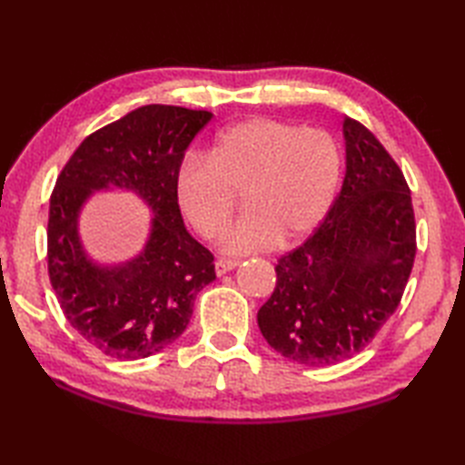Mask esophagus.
I'll return each instance as SVG.
<instances>
[{"label": "esophagus", "instance_id": "esophagus-1", "mask_svg": "<svg viewBox=\"0 0 465 465\" xmlns=\"http://www.w3.org/2000/svg\"><path fill=\"white\" fill-rule=\"evenodd\" d=\"M236 266H239V261H232V259H219V261L214 262V272L219 274V276H223V274H226V272L234 271Z\"/></svg>", "mask_w": 465, "mask_h": 465}]
</instances>
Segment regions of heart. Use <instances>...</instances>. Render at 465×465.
I'll list each match as a JSON object with an SVG mask.
<instances>
[{
    "label": "heart",
    "instance_id": "heart-1",
    "mask_svg": "<svg viewBox=\"0 0 465 465\" xmlns=\"http://www.w3.org/2000/svg\"><path fill=\"white\" fill-rule=\"evenodd\" d=\"M340 171L342 154L328 131L251 117L223 129L206 157L179 163L174 199L193 229L214 239L241 191L244 211L223 232L221 249L251 254L311 234L334 201Z\"/></svg>",
    "mask_w": 465,
    "mask_h": 465
}]
</instances>
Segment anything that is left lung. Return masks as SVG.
I'll list each match as a JSON object with an SVG mask.
<instances>
[{"label": "left lung", "instance_id": "1", "mask_svg": "<svg viewBox=\"0 0 465 465\" xmlns=\"http://www.w3.org/2000/svg\"><path fill=\"white\" fill-rule=\"evenodd\" d=\"M346 174L324 223L276 264L259 328L278 354L322 368L366 348L404 294L416 256L408 183L362 123L344 117Z\"/></svg>", "mask_w": 465, "mask_h": 465}]
</instances>
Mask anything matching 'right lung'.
<instances>
[{
    "mask_svg": "<svg viewBox=\"0 0 465 465\" xmlns=\"http://www.w3.org/2000/svg\"><path fill=\"white\" fill-rule=\"evenodd\" d=\"M211 111L145 105L91 133L57 177L49 199L47 268L57 302L79 336L117 360L161 352L214 281L213 254L189 234L174 199V171ZM131 190L152 212L143 251L99 265L78 236V214L95 190Z\"/></svg>",
    "mask_w": 465,
    "mask_h": 465,
    "instance_id": "add662e5",
    "label": "right lung"
}]
</instances>
